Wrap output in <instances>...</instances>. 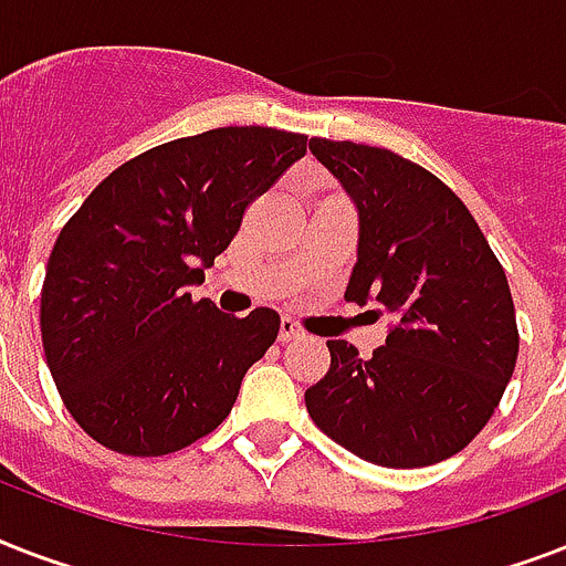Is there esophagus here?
I'll list each match as a JSON object with an SVG mask.
<instances>
[{
  "label": "esophagus",
  "instance_id": "obj_1",
  "mask_svg": "<svg viewBox=\"0 0 566 566\" xmlns=\"http://www.w3.org/2000/svg\"><path fill=\"white\" fill-rule=\"evenodd\" d=\"M300 337H305L300 323H293L291 317H284L282 323H279V340H282V344H291V340H300Z\"/></svg>",
  "mask_w": 566,
  "mask_h": 566
}]
</instances>
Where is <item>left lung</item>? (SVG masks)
Instances as JSON below:
<instances>
[{"mask_svg": "<svg viewBox=\"0 0 566 566\" xmlns=\"http://www.w3.org/2000/svg\"><path fill=\"white\" fill-rule=\"evenodd\" d=\"M308 149L358 208L346 302L390 314L373 358L328 340L332 367L305 390L311 420L370 464H438L484 429L517 364L505 270L429 170L349 140L311 137Z\"/></svg>", "mask_w": 566, "mask_h": 566, "instance_id": "left-lung-1", "label": "left lung"}]
</instances>
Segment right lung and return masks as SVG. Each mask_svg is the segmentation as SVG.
Segmentation results:
<instances>
[{
  "label": "right lung",
  "mask_w": 566,
  "mask_h": 566,
  "mask_svg": "<svg viewBox=\"0 0 566 566\" xmlns=\"http://www.w3.org/2000/svg\"><path fill=\"white\" fill-rule=\"evenodd\" d=\"M305 153V135L261 126L170 140L117 167L61 229L40 335L66 411L102 447L170 455L229 417L282 319L229 317L190 287Z\"/></svg>",
  "instance_id": "right-lung-1"
}]
</instances>
